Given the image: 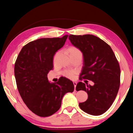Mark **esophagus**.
I'll return each mask as SVG.
<instances>
[{
  "label": "esophagus",
  "instance_id": "34e87169",
  "mask_svg": "<svg viewBox=\"0 0 133 133\" xmlns=\"http://www.w3.org/2000/svg\"><path fill=\"white\" fill-rule=\"evenodd\" d=\"M73 84H74V86H75V90L76 85H77V83H76V82H73Z\"/></svg>",
  "mask_w": 133,
  "mask_h": 133
}]
</instances>
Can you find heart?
I'll return each instance as SVG.
<instances>
[{
  "mask_svg": "<svg viewBox=\"0 0 133 133\" xmlns=\"http://www.w3.org/2000/svg\"><path fill=\"white\" fill-rule=\"evenodd\" d=\"M67 51L70 55V56L71 57H74V56H79V57H82L83 56L82 52L80 51V49H78L75 46H70L67 49ZM76 73L73 71H69V70H65L63 71V75L66 76V77L69 78H73L75 76Z\"/></svg>",
  "mask_w": 133,
  "mask_h": 133,
  "instance_id": "heart-1",
  "label": "heart"
}]
</instances>
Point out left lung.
<instances>
[{"mask_svg": "<svg viewBox=\"0 0 133 133\" xmlns=\"http://www.w3.org/2000/svg\"><path fill=\"white\" fill-rule=\"evenodd\" d=\"M72 44L79 49L84 57L80 80L87 79L93 85L78 82L76 90L88 94L85 102L79 103L83 111L99 116L107 111L117 95L120 84V65L109 44L92 35H69Z\"/></svg>", "mask_w": 133, "mask_h": 133, "instance_id": "8db88e82", "label": "left lung"}]
</instances>
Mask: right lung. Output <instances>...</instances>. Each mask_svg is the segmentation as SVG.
I'll list each match as a JSON object with an SVG mask.
<instances>
[{
	"label": "right lung",
	"mask_w": 133,
	"mask_h": 133,
	"mask_svg": "<svg viewBox=\"0 0 133 133\" xmlns=\"http://www.w3.org/2000/svg\"><path fill=\"white\" fill-rule=\"evenodd\" d=\"M67 35L62 37L42 38L23 47L15 64L17 87L22 100L33 113L50 116L61 106L63 97L74 91L73 83L61 77L50 83L48 74L53 70V56L64 46Z\"/></svg>",
	"instance_id": "add662e5"
}]
</instances>
